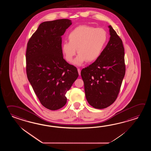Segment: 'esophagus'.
I'll list each match as a JSON object with an SVG mask.
<instances>
[{
	"mask_svg": "<svg viewBox=\"0 0 151 151\" xmlns=\"http://www.w3.org/2000/svg\"><path fill=\"white\" fill-rule=\"evenodd\" d=\"M78 73H79V75L80 76V68H78Z\"/></svg>",
	"mask_w": 151,
	"mask_h": 151,
	"instance_id": "1",
	"label": "esophagus"
}]
</instances>
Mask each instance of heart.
I'll use <instances>...</instances> for the list:
<instances>
[{"label": "heart", "mask_w": 151, "mask_h": 151, "mask_svg": "<svg viewBox=\"0 0 151 151\" xmlns=\"http://www.w3.org/2000/svg\"><path fill=\"white\" fill-rule=\"evenodd\" d=\"M68 40L61 46L65 58L68 62L72 61L77 49L79 54L73 64L81 66L86 61L92 63L99 58L106 46L107 35L103 29L83 25L72 29Z\"/></svg>", "instance_id": "b5f03b06"}]
</instances>
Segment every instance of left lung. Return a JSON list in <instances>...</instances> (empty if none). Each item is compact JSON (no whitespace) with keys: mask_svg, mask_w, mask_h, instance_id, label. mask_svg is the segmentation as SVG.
<instances>
[{"mask_svg":"<svg viewBox=\"0 0 151 151\" xmlns=\"http://www.w3.org/2000/svg\"><path fill=\"white\" fill-rule=\"evenodd\" d=\"M109 28V42L103 53L81 71L87 100L97 109H105L115 101L125 74L122 40L111 26Z\"/></svg>","mask_w":151,"mask_h":151,"instance_id":"1","label":"left lung"}]
</instances>
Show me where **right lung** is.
Masks as SVG:
<instances>
[{
  "instance_id": "add662e5",
  "label": "right lung",
  "mask_w": 151,
  "mask_h": 151,
  "mask_svg": "<svg viewBox=\"0 0 151 151\" xmlns=\"http://www.w3.org/2000/svg\"><path fill=\"white\" fill-rule=\"evenodd\" d=\"M71 20L41 23L27 45L26 73L42 106L50 110L66 104L65 94L79 76L77 68L63 58L62 38Z\"/></svg>"
}]
</instances>
